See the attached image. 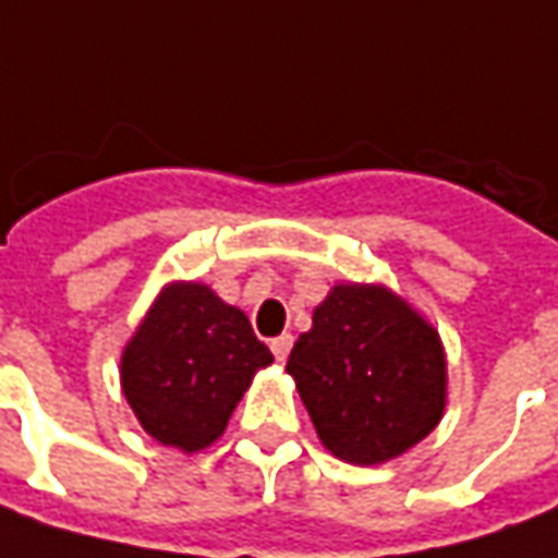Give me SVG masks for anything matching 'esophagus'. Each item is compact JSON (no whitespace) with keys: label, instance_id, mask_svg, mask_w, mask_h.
<instances>
[{"label":"esophagus","instance_id":"esophagus-1","mask_svg":"<svg viewBox=\"0 0 558 558\" xmlns=\"http://www.w3.org/2000/svg\"><path fill=\"white\" fill-rule=\"evenodd\" d=\"M291 345H294V337H291V333H282V337H276V340L270 343L276 361H286L288 352H291Z\"/></svg>","mask_w":558,"mask_h":558}]
</instances>
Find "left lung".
Returning <instances> with one entry per match:
<instances>
[{
    "label": "left lung",
    "instance_id": "8db88e82",
    "mask_svg": "<svg viewBox=\"0 0 558 558\" xmlns=\"http://www.w3.org/2000/svg\"><path fill=\"white\" fill-rule=\"evenodd\" d=\"M286 371L318 440L352 464L407 452L434 432L447 403L440 337L389 288H333Z\"/></svg>",
    "mask_w": 558,
    "mask_h": 558
}]
</instances>
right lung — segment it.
Returning a JSON list of instances; mask_svg holds the SVG:
<instances>
[{
	"mask_svg": "<svg viewBox=\"0 0 558 558\" xmlns=\"http://www.w3.org/2000/svg\"><path fill=\"white\" fill-rule=\"evenodd\" d=\"M272 361L245 313L197 282L163 288L121 359L140 425L163 447L197 452L221 437L257 367Z\"/></svg>",
	"mask_w": 558,
	"mask_h": 558,
	"instance_id": "right-lung-1",
	"label": "right lung"
}]
</instances>
